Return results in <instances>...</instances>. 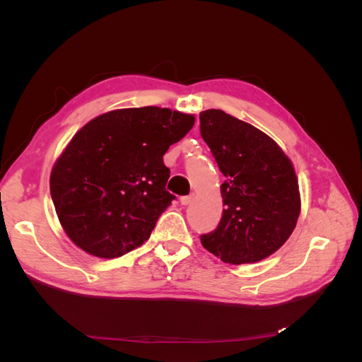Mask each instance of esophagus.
Listing matches in <instances>:
<instances>
[{
	"label": "esophagus",
	"mask_w": 362,
	"mask_h": 362,
	"mask_svg": "<svg viewBox=\"0 0 362 362\" xmlns=\"http://www.w3.org/2000/svg\"><path fill=\"white\" fill-rule=\"evenodd\" d=\"M192 201H193V196H192V194H189V196H182V198L180 199V202H181L182 205H189V204H192Z\"/></svg>",
	"instance_id": "34e87169"
}]
</instances>
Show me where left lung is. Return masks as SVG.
I'll return each mask as SVG.
<instances>
[{
  "label": "left lung",
  "instance_id": "obj_1",
  "mask_svg": "<svg viewBox=\"0 0 362 362\" xmlns=\"http://www.w3.org/2000/svg\"><path fill=\"white\" fill-rule=\"evenodd\" d=\"M201 136L225 175V210L202 246L229 264L267 258L291 235L300 213L298 177L278 144L223 110L199 115Z\"/></svg>",
  "mask_w": 362,
  "mask_h": 362
}]
</instances>
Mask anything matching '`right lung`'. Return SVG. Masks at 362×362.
Segmentation results:
<instances>
[{
	"label": "right lung",
	"mask_w": 362,
	"mask_h": 362,
	"mask_svg": "<svg viewBox=\"0 0 362 362\" xmlns=\"http://www.w3.org/2000/svg\"><path fill=\"white\" fill-rule=\"evenodd\" d=\"M170 108H120L87 122L54 164L51 198L80 249L117 258L144 245L175 196L163 156L193 128Z\"/></svg>",
	"instance_id": "add662e5"
}]
</instances>
